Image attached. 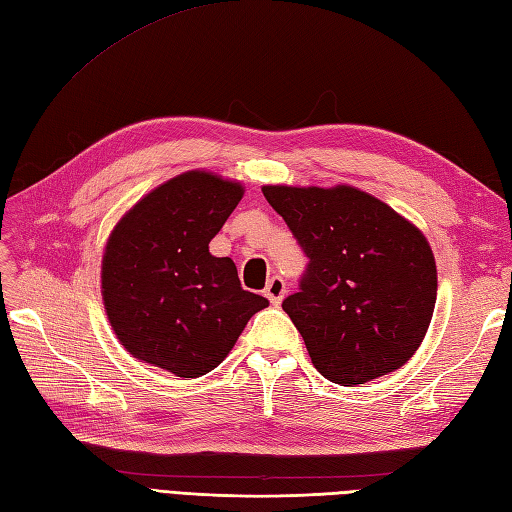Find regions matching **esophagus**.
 Wrapping results in <instances>:
<instances>
[{"label": "esophagus", "instance_id": "34e87169", "mask_svg": "<svg viewBox=\"0 0 512 512\" xmlns=\"http://www.w3.org/2000/svg\"><path fill=\"white\" fill-rule=\"evenodd\" d=\"M264 292H266L268 300H270V303H272L274 307L281 305V300H283V296H285V281H283L281 277H272V279L268 281Z\"/></svg>", "mask_w": 512, "mask_h": 512}]
</instances>
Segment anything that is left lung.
I'll return each instance as SVG.
<instances>
[{
    "label": "left lung",
    "instance_id": "obj_1",
    "mask_svg": "<svg viewBox=\"0 0 512 512\" xmlns=\"http://www.w3.org/2000/svg\"><path fill=\"white\" fill-rule=\"evenodd\" d=\"M309 266L283 311L311 363L352 387L402 368L422 344L437 300L426 235L396 209L352 186H264Z\"/></svg>",
    "mask_w": 512,
    "mask_h": 512
}]
</instances>
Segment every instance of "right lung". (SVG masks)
Returning a JSON list of instances; mask_svg holds the SVG:
<instances>
[{"label":"right lung","mask_w":512,"mask_h":512,"mask_svg":"<svg viewBox=\"0 0 512 512\" xmlns=\"http://www.w3.org/2000/svg\"><path fill=\"white\" fill-rule=\"evenodd\" d=\"M242 196L240 181L188 170L116 222L101 259V296L131 357L199 378L225 361L246 322L268 307L264 296L242 290L229 257L209 253Z\"/></svg>","instance_id":"right-lung-1"}]
</instances>
